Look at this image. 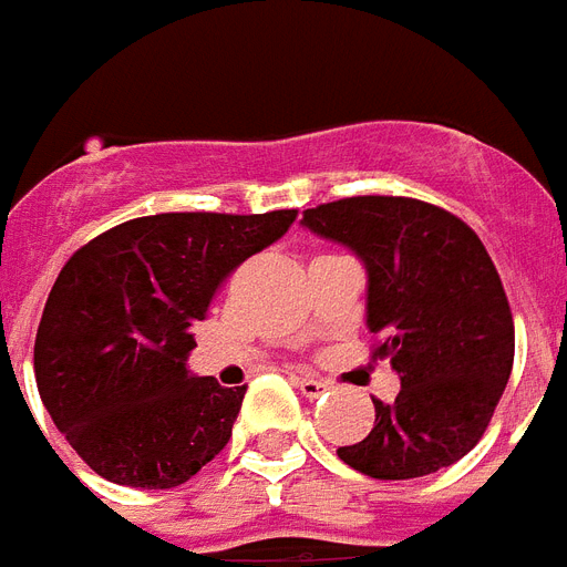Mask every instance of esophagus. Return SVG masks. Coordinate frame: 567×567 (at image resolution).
Segmentation results:
<instances>
[{
	"instance_id": "34e87169",
	"label": "esophagus",
	"mask_w": 567,
	"mask_h": 567,
	"mask_svg": "<svg viewBox=\"0 0 567 567\" xmlns=\"http://www.w3.org/2000/svg\"><path fill=\"white\" fill-rule=\"evenodd\" d=\"M296 383H298V389H301V395H305V398H319L330 389L328 380L310 378V374H301V378H296Z\"/></svg>"
}]
</instances>
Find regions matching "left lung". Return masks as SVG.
<instances>
[{
  "mask_svg": "<svg viewBox=\"0 0 567 567\" xmlns=\"http://www.w3.org/2000/svg\"><path fill=\"white\" fill-rule=\"evenodd\" d=\"M316 234L354 248L369 271L371 360L401 374L374 401V427L339 447L374 480L424 477L486 433L513 371L515 324L486 246L460 216L406 196H351L305 210Z\"/></svg>",
  "mask_w": 567,
  "mask_h": 567,
  "instance_id": "1",
  "label": "left lung"
}]
</instances>
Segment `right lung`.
Segmentation results:
<instances>
[{"label": "right lung", "instance_id": "1", "mask_svg": "<svg viewBox=\"0 0 567 567\" xmlns=\"http://www.w3.org/2000/svg\"><path fill=\"white\" fill-rule=\"evenodd\" d=\"M296 216H140L66 260L34 339V378L58 430L99 477L172 488L228 445L248 386L193 378L189 330L239 262L278 243Z\"/></svg>", "mask_w": 567, "mask_h": 567}]
</instances>
